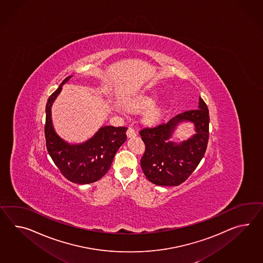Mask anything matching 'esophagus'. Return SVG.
<instances>
[{
    "mask_svg": "<svg viewBox=\"0 0 263 263\" xmlns=\"http://www.w3.org/2000/svg\"><path fill=\"white\" fill-rule=\"evenodd\" d=\"M126 135H127V137H128V138H134V137L137 136L134 129L132 128V127H129L128 130H127V132H126Z\"/></svg>",
    "mask_w": 263,
    "mask_h": 263,
    "instance_id": "34e87169",
    "label": "esophagus"
}]
</instances>
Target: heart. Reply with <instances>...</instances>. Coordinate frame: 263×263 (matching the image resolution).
Here are the masks:
<instances>
[{
	"label": "heart",
	"instance_id": "1",
	"mask_svg": "<svg viewBox=\"0 0 263 263\" xmlns=\"http://www.w3.org/2000/svg\"><path fill=\"white\" fill-rule=\"evenodd\" d=\"M154 97L144 96L137 99L133 103H131V108L136 111H141L143 109L148 108L152 106L155 103ZM161 118V110L157 106H154L149 109L146 114L144 115V122L147 124H155L159 122Z\"/></svg>",
	"mask_w": 263,
	"mask_h": 263
}]
</instances>
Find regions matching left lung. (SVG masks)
<instances>
[{
	"instance_id": "left-lung-1",
	"label": "left lung",
	"mask_w": 263,
	"mask_h": 263,
	"mask_svg": "<svg viewBox=\"0 0 263 263\" xmlns=\"http://www.w3.org/2000/svg\"><path fill=\"white\" fill-rule=\"evenodd\" d=\"M209 111L201 98L198 109L186 111L154 128L142 129L145 143L141 166L148 180L156 185L178 186L185 181L203 158L209 138ZM182 122H192L195 134L186 141L171 139Z\"/></svg>"
}]
</instances>
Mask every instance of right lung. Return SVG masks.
<instances>
[{
	"label": "right lung",
	"mask_w": 263,
	"mask_h": 263,
	"mask_svg": "<svg viewBox=\"0 0 263 263\" xmlns=\"http://www.w3.org/2000/svg\"><path fill=\"white\" fill-rule=\"evenodd\" d=\"M71 78H66L47 100L45 126L46 148L66 179L78 184H88L102 179L110 169L117 151L126 141L127 128L103 125L87 141L81 143H69L62 139L53 126L51 107L63 85Z\"/></svg>",
	"instance_id": "right-lung-1"
}]
</instances>
